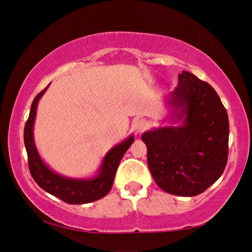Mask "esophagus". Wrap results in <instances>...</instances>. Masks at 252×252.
<instances>
[{"instance_id": "esophagus-1", "label": "esophagus", "mask_w": 252, "mask_h": 252, "mask_svg": "<svg viewBox=\"0 0 252 252\" xmlns=\"http://www.w3.org/2000/svg\"><path fill=\"white\" fill-rule=\"evenodd\" d=\"M132 127L135 132L140 133V132H143L144 129H147L148 124H147V122H144L143 119H136V120H134V123L132 124Z\"/></svg>"}]
</instances>
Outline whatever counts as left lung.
<instances>
[{"mask_svg":"<svg viewBox=\"0 0 252 252\" xmlns=\"http://www.w3.org/2000/svg\"><path fill=\"white\" fill-rule=\"evenodd\" d=\"M170 105L182 126L163 127L142 135L149 170L168 194L196 196L220 178L228 159L229 123L211 85L182 71Z\"/></svg>","mask_w":252,"mask_h":252,"instance_id":"1","label":"left lung"}]
</instances>
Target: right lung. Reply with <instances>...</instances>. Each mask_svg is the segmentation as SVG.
Here are the masks:
<instances>
[{"mask_svg": "<svg viewBox=\"0 0 252 252\" xmlns=\"http://www.w3.org/2000/svg\"><path fill=\"white\" fill-rule=\"evenodd\" d=\"M47 88L48 87L40 92L33 99L29 119H27L25 128H24V142H25L27 151V160H29L31 175L43 190L56 196L68 204H85V203L97 201V199L104 197L111 189L120 160H122L124 154L130 147V144L134 142V137L129 136L128 139L112 148L105 155L99 173L94 179L78 180V179H67L54 173L41 160L33 140V124L36 115L37 102Z\"/></svg>", "mask_w": 252, "mask_h": 252, "instance_id": "add662e5", "label": "right lung"}]
</instances>
